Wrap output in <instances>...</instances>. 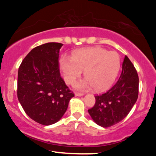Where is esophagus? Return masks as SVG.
I'll list each match as a JSON object with an SVG mask.
<instances>
[{
	"mask_svg": "<svg viewBox=\"0 0 156 156\" xmlns=\"http://www.w3.org/2000/svg\"><path fill=\"white\" fill-rule=\"evenodd\" d=\"M84 94L81 93V92H75V96L76 97H81V96H83Z\"/></svg>",
	"mask_w": 156,
	"mask_h": 156,
	"instance_id": "1",
	"label": "esophagus"
}]
</instances>
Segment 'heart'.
Listing matches in <instances>:
<instances>
[{
    "label": "heart",
    "instance_id": "b5f03b06",
    "mask_svg": "<svg viewBox=\"0 0 156 156\" xmlns=\"http://www.w3.org/2000/svg\"><path fill=\"white\" fill-rule=\"evenodd\" d=\"M120 57L116 51L99 47L79 49L72 57L60 59L61 69L66 84L73 85L84 70L87 79L76 84L79 89L94 87L98 92L106 90L113 84L120 69Z\"/></svg>",
    "mask_w": 156,
    "mask_h": 156
}]
</instances>
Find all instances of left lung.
<instances>
[{
    "label": "left lung",
    "instance_id": "1",
    "mask_svg": "<svg viewBox=\"0 0 156 156\" xmlns=\"http://www.w3.org/2000/svg\"><path fill=\"white\" fill-rule=\"evenodd\" d=\"M138 93L137 70L125 55L117 81L105 93L95 96V105L88 111L97 125L109 127L127 117L137 101Z\"/></svg>",
    "mask_w": 156,
    "mask_h": 156
}]
</instances>
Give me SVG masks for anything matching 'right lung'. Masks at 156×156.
Instances as JSON below:
<instances>
[{
    "label": "right lung",
    "mask_w": 156,
    "mask_h": 156,
    "mask_svg": "<svg viewBox=\"0 0 156 156\" xmlns=\"http://www.w3.org/2000/svg\"><path fill=\"white\" fill-rule=\"evenodd\" d=\"M62 45L51 42L37 46L19 68V101L29 117L44 125L58 122L74 97L59 73L58 58Z\"/></svg>",
    "instance_id": "right-lung-1"
}]
</instances>
